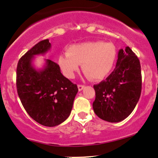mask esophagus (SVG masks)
I'll return each instance as SVG.
<instances>
[{
    "mask_svg": "<svg viewBox=\"0 0 158 158\" xmlns=\"http://www.w3.org/2000/svg\"><path fill=\"white\" fill-rule=\"evenodd\" d=\"M84 87H85V85H78V89H79V91H82L84 89Z\"/></svg>",
    "mask_w": 158,
    "mask_h": 158,
    "instance_id": "esophagus-1",
    "label": "esophagus"
}]
</instances>
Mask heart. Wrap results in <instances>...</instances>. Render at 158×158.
<instances>
[{
	"label": "heart",
	"mask_w": 158,
	"mask_h": 158,
	"mask_svg": "<svg viewBox=\"0 0 158 158\" xmlns=\"http://www.w3.org/2000/svg\"><path fill=\"white\" fill-rule=\"evenodd\" d=\"M117 51L114 45L101 40L86 41L70 46L66 54L60 56L58 64L66 77L74 78L82 65V69L90 79L99 80L111 72Z\"/></svg>",
	"instance_id": "obj_1"
}]
</instances>
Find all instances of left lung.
I'll list each match as a JSON object with an SVG mask.
<instances>
[{
  "instance_id": "1",
  "label": "left lung",
  "mask_w": 158,
  "mask_h": 158,
  "mask_svg": "<svg viewBox=\"0 0 158 158\" xmlns=\"http://www.w3.org/2000/svg\"><path fill=\"white\" fill-rule=\"evenodd\" d=\"M140 61L130 47L118 51L114 71L106 80L94 85L95 114L109 122H119L128 117L141 92Z\"/></svg>"
}]
</instances>
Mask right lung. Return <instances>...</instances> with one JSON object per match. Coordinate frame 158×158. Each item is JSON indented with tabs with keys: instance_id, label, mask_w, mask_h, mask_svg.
I'll list each match as a JSON object with an SVG mask.
<instances>
[{
	"instance_id": "add662e5",
	"label": "right lung",
	"mask_w": 158,
	"mask_h": 158,
	"mask_svg": "<svg viewBox=\"0 0 158 158\" xmlns=\"http://www.w3.org/2000/svg\"><path fill=\"white\" fill-rule=\"evenodd\" d=\"M51 48L49 40L40 41L19 60L17 67V89L28 114L40 125L54 127L67 119L78 87L60 72L57 63L45 60L43 69H36L33 61Z\"/></svg>"
}]
</instances>
